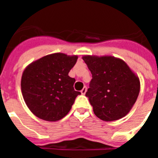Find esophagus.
<instances>
[{
    "label": "esophagus",
    "mask_w": 158,
    "mask_h": 158,
    "mask_svg": "<svg viewBox=\"0 0 158 158\" xmlns=\"http://www.w3.org/2000/svg\"><path fill=\"white\" fill-rule=\"evenodd\" d=\"M86 92H87V88H86L85 86V87H84L83 89H81V94L85 95L86 93Z\"/></svg>",
    "instance_id": "1"
}]
</instances>
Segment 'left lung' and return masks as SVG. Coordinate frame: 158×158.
<instances>
[{"label":"left lung","mask_w":158,"mask_h":158,"mask_svg":"<svg viewBox=\"0 0 158 158\" xmlns=\"http://www.w3.org/2000/svg\"><path fill=\"white\" fill-rule=\"evenodd\" d=\"M82 59L93 75L85 96L95 115L107 122L127 115L140 92L139 77L115 57L85 55Z\"/></svg>","instance_id":"left-lung-1"}]
</instances>
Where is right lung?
I'll return each mask as SVG.
<instances>
[{
	"instance_id": "right-lung-1",
	"label": "right lung",
	"mask_w": 158,
	"mask_h": 158,
	"mask_svg": "<svg viewBox=\"0 0 158 158\" xmlns=\"http://www.w3.org/2000/svg\"><path fill=\"white\" fill-rule=\"evenodd\" d=\"M77 55L48 54L29 64L21 77V92L30 111L46 121H58L69 113L80 92L73 89L69 72Z\"/></svg>"
}]
</instances>
